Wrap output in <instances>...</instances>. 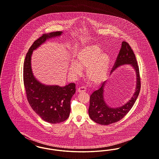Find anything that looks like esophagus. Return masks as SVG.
<instances>
[{
	"mask_svg": "<svg viewBox=\"0 0 159 159\" xmlns=\"http://www.w3.org/2000/svg\"><path fill=\"white\" fill-rule=\"evenodd\" d=\"M77 91L78 93H83V92H85L86 91V88L85 87H79Z\"/></svg>",
	"mask_w": 159,
	"mask_h": 159,
	"instance_id": "1",
	"label": "esophagus"
}]
</instances>
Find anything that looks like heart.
Instances as JSON below:
<instances>
[{
  "instance_id": "b5f03b06",
  "label": "heart",
  "mask_w": 159,
  "mask_h": 159,
  "mask_svg": "<svg viewBox=\"0 0 159 159\" xmlns=\"http://www.w3.org/2000/svg\"><path fill=\"white\" fill-rule=\"evenodd\" d=\"M76 63L69 66V72L74 75L81 74L82 69H87L86 76L90 83L97 84L107 75L111 64V57L97 45L85 46L77 53Z\"/></svg>"
}]
</instances>
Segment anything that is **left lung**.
<instances>
[{
    "instance_id": "8db88e82",
    "label": "left lung",
    "mask_w": 159,
    "mask_h": 159,
    "mask_svg": "<svg viewBox=\"0 0 159 159\" xmlns=\"http://www.w3.org/2000/svg\"><path fill=\"white\" fill-rule=\"evenodd\" d=\"M125 65H131L135 72L136 87L133 96L122 106L111 107L104 100V92L106 81H104L99 89L94 91L90 96L89 114L90 118L98 124L108 125L121 120L131 109L138 97L141 88L138 63L135 54L129 44L123 42L111 74L119 67Z\"/></svg>"
}]
</instances>
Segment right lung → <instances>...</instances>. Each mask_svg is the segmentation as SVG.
Listing matches in <instances>:
<instances>
[{
  "label": "right lung",
  "mask_w": 159,
  "mask_h": 159,
  "mask_svg": "<svg viewBox=\"0 0 159 159\" xmlns=\"http://www.w3.org/2000/svg\"><path fill=\"white\" fill-rule=\"evenodd\" d=\"M62 34V31H56L43 35L29 48L24 64V84L28 103L43 120L50 124L62 122L69 117L70 100L76 91L75 84L70 83L60 87L40 82L33 73L31 56L33 51L47 40Z\"/></svg>",
  "instance_id": "1"
}]
</instances>
